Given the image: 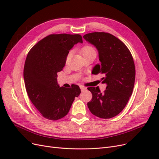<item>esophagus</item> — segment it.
Returning <instances> with one entry per match:
<instances>
[{"label": "esophagus", "instance_id": "1", "mask_svg": "<svg viewBox=\"0 0 159 159\" xmlns=\"http://www.w3.org/2000/svg\"><path fill=\"white\" fill-rule=\"evenodd\" d=\"M80 89H81V91H85L86 89V88H85V87H84V86H80Z\"/></svg>", "mask_w": 159, "mask_h": 159}]
</instances>
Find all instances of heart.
Wrapping results in <instances>:
<instances>
[{"label": "heart", "mask_w": 159, "mask_h": 159, "mask_svg": "<svg viewBox=\"0 0 159 159\" xmlns=\"http://www.w3.org/2000/svg\"><path fill=\"white\" fill-rule=\"evenodd\" d=\"M91 51H95V50L93 49V48H92L90 46H85L83 47L82 49H81V52H82L83 55L85 54V53L91 52ZM70 57H71V52H70L69 54H68V56H67V57H66V61H68L70 59Z\"/></svg>", "instance_id": "1"}]
</instances>
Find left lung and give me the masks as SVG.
Instances as JSON below:
<instances>
[{"mask_svg":"<svg viewBox=\"0 0 159 159\" xmlns=\"http://www.w3.org/2000/svg\"><path fill=\"white\" fill-rule=\"evenodd\" d=\"M83 37L99 52L101 64L94 67L92 74H103L102 83L107 84L103 93L99 87L88 88L92 93L88 108L99 118L113 117L122 111L133 93L135 80L133 56L126 45L109 33L95 32Z\"/></svg>","mask_w":159,"mask_h":159,"instance_id":"8db88e82","label":"left lung"}]
</instances>
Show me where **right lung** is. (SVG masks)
<instances>
[{
  "mask_svg": "<svg viewBox=\"0 0 159 159\" xmlns=\"http://www.w3.org/2000/svg\"><path fill=\"white\" fill-rule=\"evenodd\" d=\"M82 43L80 34H50L34 46L28 52L24 67V80L28 98L43 117L58 120L68 113L75 97L81 89L78 85L60 87L57 73L62 70L73 46Z\"/></svg>",
  "mask_w": 159,
  "mask_h": 159,
  "instance_id": "right-lung-1",
  "label": "right lung"
}]
</instances>
